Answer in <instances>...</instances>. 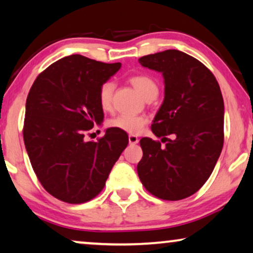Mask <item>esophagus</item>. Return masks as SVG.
<instances>
[{"mask_svg":"<svg viewBox=\"0 0 253 253\" xmlns=\"http://www.w3.org/2000/svg\"><path fill=\"white\" fill-rule=\"evenodd\" d=\"M138 141H139V139H138L137 135H134V134H130L129 135V142H130L131 145L138 144Z\"/></svg>","mask_w":253,"mask_h":253,"instance_id":"34e87169","label":"esophagus"}]
</instances>
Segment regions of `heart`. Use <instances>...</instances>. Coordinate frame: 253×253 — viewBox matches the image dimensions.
I'll return each instance as SVG.
<instances>
[{
  "label": "heart",
  "instance_id": "obj_1",
  "mask_svg": "<svg viewBox=\"0 0 253 253\" xmlns=\"http://www.w3.org/2000/svg\"><path fill=\"white\" fill-rule=\"evenodd\" d=\"M130 83L141 94L146 100H152L159 93V85L152 76L147 74H137L130 78ZM114 83L105 82L101 84L99 92H98V100L104 112H109L113 107V93H114ZM147 123L145 116H127L121 115L118 118L108 121V126L113 129L124 131L126 133L137 134L142 130V127Z\"/></svg>",
  "mask_w": 253,
  "mask_h": 253
}]
</instances>
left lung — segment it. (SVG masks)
Instances as JSON below:
<instances>
[{"instance_id": "1", "label": "left lung", "mask_w": 253, "mask_h": 253, "mask_svg": "<svg viewBox=\"0 0 253 253\" xmlns=\"http://www.w3.org/2000/svg\"><path fill=\"white\" fill-rule=\"evenodd\" d=\"M139 63L163 75L164 100L152 131L166 142L161 147L160 141L140 139L139 179L159 199H186L206 184L220 156L225 113L220 86L201 61L179 50L148 54Z\"/></svg>"}]
</instances>
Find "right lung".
<instances>
[{
  "label": "right lung",
  "mask_w": 253,
  "mask_h": 253,
  "mask_svg": "<svg viewBox=\"0 0 253 253\" xmlns=\"http://www.w3.org/2000/svg\"><path fill=\"white\" fill-rule=\"evenodd\" d=\"M120 68L72 54L44 69L29 90L25 147L36 177L58 200L79 204L96 197L127 146L126 132L113 127L97 141L84 139L104 121L98 92Z\"/></svg>",
  "instance_id": "1"
}]
</instances>
